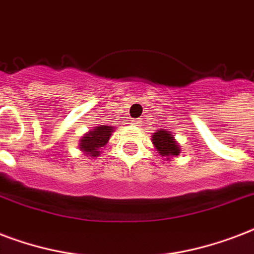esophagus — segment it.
Segmentation results:
<instances>
[{
	"mask_svg": "<svg viewBox=\"0 0 254 254\" xmlns=\"http://www.w3.org/2000/svg\"><path fill=\"white\" fill-rule=\"evenodd\" d=\"M140 125H141V122L139 121V119H135V121H133V126H137V127H139Z\"/></svg>",
	"mask_w": 254,
	"mask_h": 254,
	"instance_id": "34e87169",
	"label": "esophagus"
}]
</instances>
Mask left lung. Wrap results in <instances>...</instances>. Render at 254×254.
Here are the masks:
<instances>
[{
    "label": "left lung",
    "instance_id": "8db88e82",
    "mask_svg": "<svg viewBox=\"0 0 254 254\" xmlns=\"http://www.w3.org/2000/svg\"><path fill=\"white\" fill-rule=\"evenodd\" d=\"M151 137H152L151 139L152 144L159 152V155L162 158H166V160H170L171 158H176L182 152L180 145L170 131L158 129Z\"/></svg>",
    "mask_w": 254,
    "mask_h": 254
}]
</instances>
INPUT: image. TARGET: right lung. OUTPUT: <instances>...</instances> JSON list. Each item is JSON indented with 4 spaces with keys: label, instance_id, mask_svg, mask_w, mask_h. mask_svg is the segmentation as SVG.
I'll list each match as a JSON object with an SVG mask.
<instances>
[{
    "label": "right lung",
    "instance_id": "obj_1",
    "mask_svg": "<svg viewBox=\"0 0 254 254\" xmlns=\"http://www.w3.org/2000/svg\"><path fill=\"white\" fill-rule=\"evenodd\" d=\"M115 127L113 126L100 125L92 127L88 132H86L79 140V149L88 158H98L110 140Z\"/></svg>",
    "mask_w": 254,
    "mask_h": 254
}]
</instances>
